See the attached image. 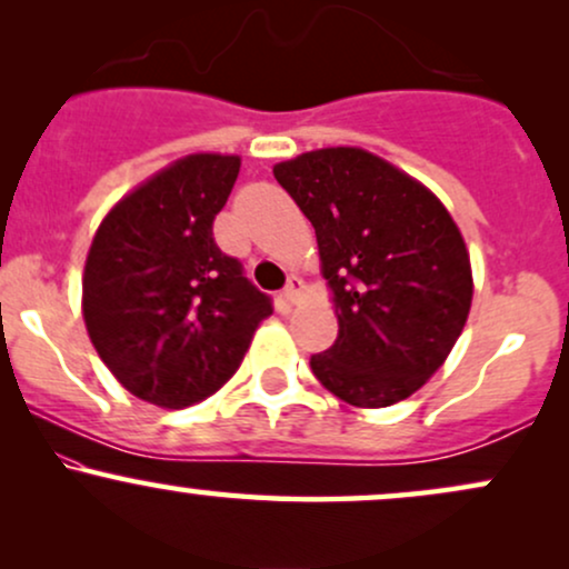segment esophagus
<instances>
[{
    "mask_svg": "<svg viewBox=\"0 0 569 569\" xmlns=\"http://www.w3.org/2000/svg\"><path fill=\"white\" fill-rule=\"evenodd\" d=\"M302 289H305L302 278L293 276V278H289V283H286V289H283V293H280V297H283L289 305H297V299L302 297Z\"/></svg>",
    "mask_w": 569,
    "mask_h": 569,
    "instance_id": "1",
    "label": "esophagus"
}]
</instances>
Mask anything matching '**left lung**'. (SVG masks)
Returning <instances> with one entry per match:
<instances>
[{
  "mask_svg": "<svg viewBox=\"0 0 569 569\" xmlns=\"http://www.w3.org/2000/svg\"><path fill=\"white\" fill-rule=\"evenodd\" d=\"M316 227L339 335L310 358L326 390L352 407L403 401L447 361L468 310L471 259L447 208L420 181L337 147L272 168Z\"/></svg>",
  "mask_w": 569,
  "mask_h": 569,
  "instance_id": "obj_1",
  "label": "left lung"
}]
</instances>
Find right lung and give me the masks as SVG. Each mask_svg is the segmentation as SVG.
Here are the masks:
<instances>
[{
  "mask_svg": "<svg viewBox=\"0 0 569 569\" xmlns=\"http://www.w3.org/2000/svg\"><path fill=\"white\" fill-rule=\"evenodd\" d=\"M238 171L232 154L173 162L117 202L90 246V342L122 388L158 407L217 393L272 312V299L213 240Z\"/></svg>",
  "mask_w": 569,
  "mask_h": 569,
  "instance_id": "right-lung-1",
  "label": "right lung"
}]
</instances>
